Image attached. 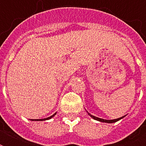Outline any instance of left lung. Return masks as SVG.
<instances>
[{"mask_svg":"<svg viewBox=\"0 0 146 146\" xmlns=\"http://www.w3.org/2000/svg\"><path fill=\"white\" fill-rule=\"evenodd\" d=\"M89 115L92 118H93V119H95V120H98V121H101V122H104V123H114V122H117V121H118V120H120V119H122L123 117H120V118H117V119H114V120H104V119H101V118L99 117H95V116L92 115V114H90L89 113Z\"/></svg>","mask_w":146,"mask_h":146,"instance_id":"1","label":"left lung"}]
</instances>
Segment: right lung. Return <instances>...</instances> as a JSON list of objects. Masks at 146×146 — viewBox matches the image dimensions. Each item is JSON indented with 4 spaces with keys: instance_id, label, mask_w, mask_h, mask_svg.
<instances>
[{
    "instance_id": "add662e5",
    "label": "right lung",
    "mask_w": 146,
    "mask_h": 146,
    "mask_svg": "<svg viewBox=\"0 0 146 146\" xmlns=\"http://www.w3.org/2000/svg\"><path fill=\"white\" fill-rule=\"evenodd\" d=\"M56 114V113H54V114H53L52 116H50V117H47V118H44V119H38V120H38V121H42V120H49V119H50L51 117H53Z\"/></svg>"
}]
</instances>
